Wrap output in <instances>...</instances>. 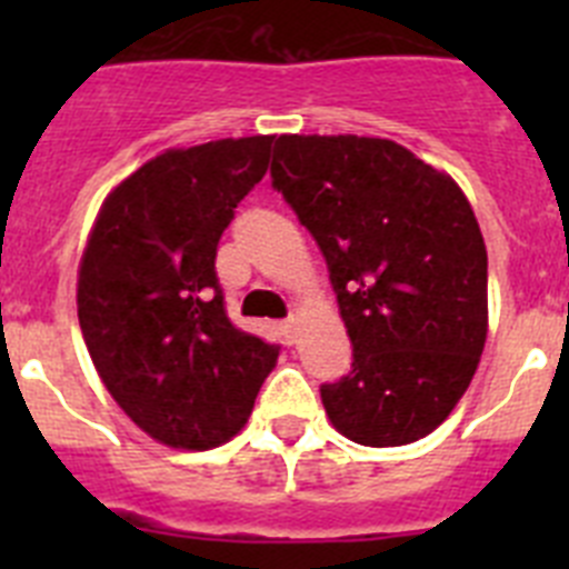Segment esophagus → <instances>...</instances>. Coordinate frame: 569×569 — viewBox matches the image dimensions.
Here are the masks:
<instances>
[{
    "instance_id": "obj_1",
    "label": "esophagus",
    "mask_w": 569,
    "mask_h": 569,
    "mask_svg": "<svg viewBox=\"0 0 569 569\" xmlns=\"http://www.w3.org/2000/svg\"><path fill=\"white\" fill-rule=\"evenodd\" d=\"M281 330H284L288 341H296V333H299V319H296V316H288L284 325H281Z\"/></svg>"
}]
</instances>
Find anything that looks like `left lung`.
<instances>
[{
    "label": "left lung",
    "instance_id": "8db88e82",
    "mask_svg": "<svg viewBox=\"0 0 569 569\" xmlns=\"http://www.w3.org/2000/svg\"><path fill=\"white\" fill-rule=\"evenodd\" d=\"M273 188L328 261L353 370L321 385L341 436L425 439L450 416L487 339V248L467 196L401 144L279 136Z\"/></svg>",
    "mask_w": 569,
    "mask_h": 569
}]
</instances>
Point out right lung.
Masks as SVG:
<instances>
[{"label": "right lung", "mask_w": 569, "mask_h": 569, "mask_svg": "<svg viewBox=\"0 0 569 569\" xmlns=\"http://www.w3.org/2000/svg\"><path fill=\"white\" fill-rule=\"evenodd\" d=\"M273 136L164 150L104 199L79 264V328L116 405L150 439L224 445L279 345L228 319L216 248L261 182Z\"/></svg>", "instance_id": "obj_1"}]
</instances>
